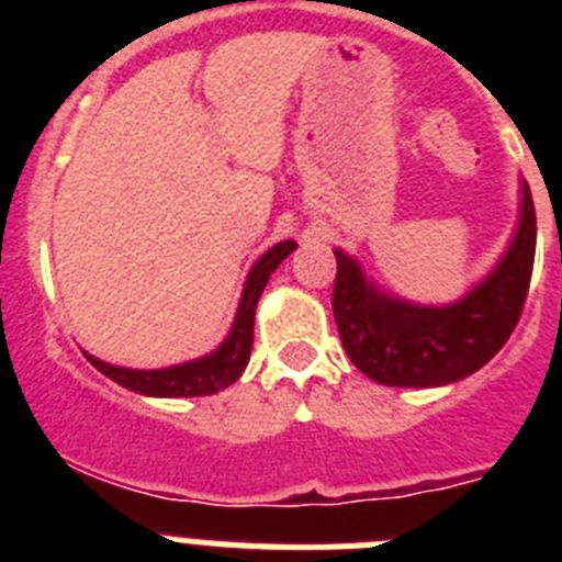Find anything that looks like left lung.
<instances>
[{"mask_svg":"<svg viewBox=\"0 0 562 562\" xmlns=\"http://www.w3.org/2000/svg\"><path fill=\"white\" fill-rule=\"evenodd\" d=\"M535 241L532 193L520 182L518 225L506 252L473 290L445 306L382 292L355 256L335 250L331 310L342 349L380 385L436 389L464 380L493 360L513 335L532 281Z\"/></svg>","mask_w":562,"mask_h":562,"instance_id":"left-lung-1","label":"left lung"}]
</instances>
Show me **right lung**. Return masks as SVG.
<instances>
[{"mask_svg": "<svg viewBox=\"0 0 562 562\" xmlns=\"http://www.w3.org/2000/svg\"><path fill=\"white\" fill-rule=\"evenodd\" d=\"M295 241L286 238V241H278L272 245L265 256L258 258L256 265L250 267L245 281V290L238 297V310L233 317V326L227 331L225 340L211 351V355L200 357V360H188L180 366H168V369H123V366H112V362H103L98 357L87 355V360L95 366L101 374H106L109 380H114L123 389L134 391V394L143 396H207L216 394V391L227 389L241 376V371L247 369L252 351V324H256V306L258 297L265 292L267 281L276 272V267L295 250Z\"/></svg>", "mask_w": 562, "mask_h": 562, "instance_id": "right-lung-1", "label": "right lung"}]
</instances>
